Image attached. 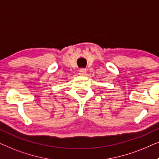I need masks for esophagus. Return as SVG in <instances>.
I'll return each mask as SVG.
<instances>
[{"mask_svg": "<svg viewBox=\"0 0 159 159\" xmlns=\"http://www.w3.org/2000/svg\"><path fill=\"white\" fill-rule=\"evenodd\" d=\"M86 72H87V71H86L85 69H80V71H79L80 75H81V76H84V75H86Z\"/></svg>", "mask_w": 159, "mask_h": 159, "instance_id": "1", "label": "esophagus"}]
</instances>
